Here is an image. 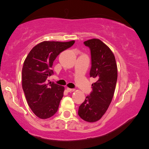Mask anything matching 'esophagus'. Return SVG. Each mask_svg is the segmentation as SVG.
Instances as JSON below:
<instances>
[{
  "instance_id": "1",
  "label": "esophagus",
  "mask_w": 149,
  "mask_h": 149,
  "mask_svg": "<svg viewBox=\"0 0 149 149\" xmlns=\"http://www.w3.org/2000/svg\"><path fill=\"white\" fill-rule=\"evenodd\" d=\"M66 90H67V91L69 92H73L75 90V89H72V88H66Z\"/></svg>"
}]
</instances>
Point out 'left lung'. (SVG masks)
Listing matches in <instances>:
<instances>
[{"label":"left lung","instance_id":"1","mask_svg":"<svg viewBox=\"0 0 149 149\" xmlns=\"http://www.w3.org/2000/svg\"><path fill=\"white\" fill-rule=\"evenodd\" d=\"M91 53L90 76L97 81L92 85L90 95L78 109V115L89 123L96 122L105 113L111 102L118 78V69L113 53L100 39L84 42Z\"/></svg>","mask_w":149,"mask_h":149}]
</instances>
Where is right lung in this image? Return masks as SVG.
Instances as JSON below:
<instances>
[{
    "instance_id": "1",
    "label": "right lung",
    "mask_w": 149,
    "mask_h": 149,
    "mask_svg": "<svg viewBox=\"0 0 149 149\" xmlns=\"http://www.w3.org/2000/svg\"><path fill=\"white\" fill-rule=\"evenodd\" d=\"M74 42H40L32 48L24 62L22 88L31 109L40 118H49L57 111L64 88L53 82L47 83V78L53 74L51 68L56 57Z\"/></svg>"
}]
</instances>
